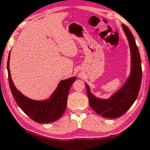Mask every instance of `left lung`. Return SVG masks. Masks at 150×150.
Listing matches in <instances>:
<instances>
[{"mask_svg":"<svg viewBox=\"0 0 150 150\" xmlns=\"http://www.w3.org/2000/svg\"><path fill=\"white\" fill-rule=\"evenodd\" d=\"M123 29L129 42L132 54L131 75L119 91L108 100L96 98L86 84L89 104L92 109L104 118H115L121 116L134 104L138 96L142 77L141 58L135 40L130 29L123 24Z\"/></svg>","mask_w":150,"mask_h":150,"instance_id":"8db88e82","label":"left lung"}]
</instances>
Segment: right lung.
Masks as SVG:
<instances>
[{"label":"right lung","instance_id":"obj_1","mask_svg":"<svg viewBox=\"0 0 150 150\" xmlns=\"http://www.w3.org/2000/svg\"><path fill=\"white\" fill-rule=\"evenodd\" d=\"M9 60L10 53L7 62L8 82L12 95L18 107L31 119L37 123H47L59 119L66 110L69 89L71 84L75 81L76 77H71L68 79L62 80L49 100L44 101L31 100L23 95L15 87L11 78Z\"/></svg>","mask_w":150,"mask_h":150}]
</instances>
